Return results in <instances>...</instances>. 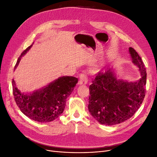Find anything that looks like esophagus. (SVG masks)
<instances>
[{"label": "esophagus", "instance_id": "34e87169", "mask_svg": "<svg viewBox=\"0 0 157 157\" xmlns=\"http://www.w3.org/2000/svg\"><path fill=\"white\" fill-rule=\"evenodd\" d=\"M88 77L87 75L85 73H81L79 76V83L81 85H85L87 83Z\"/></svg>", "mask_w": 157, "mask_h": 157}]
</instances>
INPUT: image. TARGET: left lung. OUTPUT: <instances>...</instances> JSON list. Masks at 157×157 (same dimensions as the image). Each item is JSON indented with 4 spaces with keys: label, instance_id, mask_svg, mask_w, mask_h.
<instances>
[{
    "label": "left lung",
    "instance_id": "left-lung-1",
    "mask_svg": "<svg viewBox=\"0 0 157 157\" xmlns=\"http://www.w3.org/2000/svg\"><path fill=\"white\" fill-rule=\"evenodd\" d=\"M133 62L137 65L141 78L134 83L117 79L113 71L99 72L89 86L88 110L100 124L112 126L131 118L138 110L146 94V71L141 58L129 47Z\"/></svg>",
    "mask_w": 157,
    "mask_h": 157
}]
</instances>
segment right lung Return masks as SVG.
I'll use <instances>...</instances> for the list:
<instances>
[{"instance_id":"add662e5","label":"right lung","mask_w":157,"mask_h":157,"mask_svg":"<svg viewBox=\"0 0 157 157\" xmlns=\"http://www.w3.org/2000/svg\"><path fill=\"white\" fill-rule=\"evenodd\" d=\"M31 46H29L22 52L15 69L21 57L29 50ZM78 81V78L72 76L60 77L42 89L33 94H24L16 87L15 81L13 79V94L16 104L27 117L40 122H51L63 113L67 98L73 92Z\"/></svg>"}]
</instances>
